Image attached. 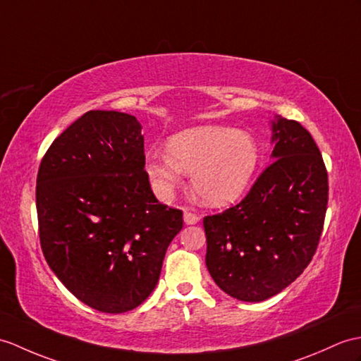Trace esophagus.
Here are the masks:
<instances>
[{
  "label": "esophagus",
  "mask_w": 361,
  "mask_h": 361,
  "mask_svg": "<svg viewBox=\"0 0 361 361\" xmlns=\"http://www.w3.org/2000/svg\"><path fill=\"white\" fill-rule=\"evenodd\" d=\"M200 221V216L197 214H192L189 211L184 212V223L186 224H197Z\"/></svg>",
  "instance_id": "34e87169"
}]
</instances>
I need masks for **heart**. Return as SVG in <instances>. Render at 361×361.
<instances>
[{
    "mask_svg": "<svg viewBox=\"0 0 361 361\" xmlns=\"http://www.w3.org/2000/svg\"><path fill=\"white\" fill-rule=\"evenodd\" d=\"M258 160V146L249 133L200 126L173 135L167 142V155H149L146 171L163 198L180 186L184 172L192 173V186L203 203L223 206L246 190Z\"/></svg>",
    "mask_w": 361,
    "mask_h": 361,
    "instance_id": "b5f03b06",
    "label": "heart"
}]
</instances>
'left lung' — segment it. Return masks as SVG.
I'll return each mask as SVG.
<instances>
[{"label":"left lung","instance_id":"1","mask_svg":"<svg viewBox=\"0 0 361 361\" xmlns=\"http://www.w3.org/2000/svg\"><path fill=\"white\" fill-rule=\"evenodd\" d=\"M274 161L238 204L203 220L206 266L226 294L263 301L301 275L320 243L328 171L311 133L295 120L272 123Z\"/></svg>","mask_w":361,"mask_h":361}]
</instances>
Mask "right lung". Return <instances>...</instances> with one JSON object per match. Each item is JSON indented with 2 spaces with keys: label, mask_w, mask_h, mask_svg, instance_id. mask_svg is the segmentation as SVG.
<instances>
[{
  "label": "right lung",
  "mask_w": 361,
  "mask_h": 361,
  "mask_svg": "<svg viewBox=\"0 0 361 361\" xmlns=\"http://www.w3.org/2000/svg\"><path fill=\"white\" fill-rule=\"evenodd\" d=\"M133 115L89 111L54 140L37 175L41 249L82 303L123 314L145 301L183 228V211L158 201Z\"/></svg>",
  "instance_id": "1"
}]
</instances>
